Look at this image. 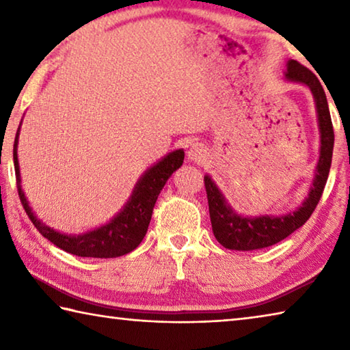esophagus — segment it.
I'll list each match as a JSON object with an SVG mask.
<instances>
[{
	"mask_svg": "<svg viewBox=\"0 0 350 350\" xmlns=\"http://www.w3.org/2000/svg\"><path fill=\"white\" fill-rule=\"evenodd\" d=\"M205 154H206V150L204 148V145H200V144H194L188 150V157L191 159L193 162H202Z\"/></svg>",
	"mask_w": 350,
	"mask_h": 350,
	"instance_id": "esophagus-1",
	"label": "esophagus"
}]
</instances>
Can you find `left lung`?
Instances as JSON below:
<instances>
[{
  "instance_id": "8db88e82",
  "label": "left lung",
  "mask_w": 350,
  "mask_h": 350,
  "mask_svg": "<svg viewBox=\"0 0 350 350\" xmlns=\"http://www.w3.org/2000/svg\"><path fill=\"white\" fill-rule=\"evenodd\" d=\"M286 77L288 80L304 83L309 86L317 102L319 133H321V156H319L315 180L310 188L309 198L306 199L303 206H299L293 213L280 217H241L225 202L222 193L219 191L215 182L208 176H205L204 183L206 199H208L213 233L219 244L230 250H258V248L275 245L286 239L295 230L303 227L309 221L323 196L325 182H327L335 134L321 81L310 69H307L296 60H290L287 63Z\"/></svg>"
}]
</instances>
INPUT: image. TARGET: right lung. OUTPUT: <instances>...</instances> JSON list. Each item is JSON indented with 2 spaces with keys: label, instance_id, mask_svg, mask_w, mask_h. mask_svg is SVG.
I'll return each instance as SVG.
<instances>
[{
  "label": "right lung",
  "instance_id": "obj_1",
  "mask_svg": "<svg viewBox=\"0 0 350 350\" xmlns=\"http://www.w3.org/2000/svg\"><path fill=\"white\" fill-rule=\"evenodd\" d=\"M16 144H18V133H16L14 144V165H15V177H16V189L23 204V208L27 213L35 228L49 239L52 244L57 245L62 250L81 258H116L123 256L129 252H133L135 247H139L142 239L145 238L148 225H150L154 205L159 198V193L162 191L165 182L174 173L177 168L182 167L183 154L182 150L168 154L157 165H154L145 173V176L139 180L137 187L134 188V193L129 202L126 204L118 215L105 227L94 230L91 233L81 236H68L41 224L29 206L27 200L20 185V168L18 157H16Z\"/></svg>",
  "mask_w": 350,
  "mask_h": 350
}]
</instances>
